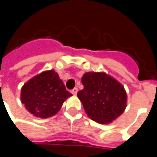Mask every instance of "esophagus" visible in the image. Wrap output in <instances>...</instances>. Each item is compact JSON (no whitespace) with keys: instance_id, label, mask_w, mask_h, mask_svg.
Masks as SVG:
<instances>
[{"instance_id":"obj_1","label":"esophagus","mask_w":157,"mask_h":157,"mask_svg":"<svg viewBox=\"0 0 157 157\" xmlns=\"http://www.w3.org/2000/svg\"><path fill=\"white\" fill-rule=\"evenodd\" d=\"M77 92H78V89L76 88V87H75V88H73L71 90V92L72 94H74V95H75V94L77 93Z\"/></svg>"}]
</instances>
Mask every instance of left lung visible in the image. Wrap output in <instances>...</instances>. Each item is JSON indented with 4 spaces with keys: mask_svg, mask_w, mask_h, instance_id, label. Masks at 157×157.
<instances>
[{
    "mask_svg": "<svg viewBox=\"0 0 157 157\" xmlns=\"http://www.w3.org/2000/svg\"><path fill=\"white\" fill-rule=\"evenodd\" d=\"M82 82L84 88L77 96L92 120L109 124L124 111L127 95L115 79L102 72H87L82 76Z\"/></svg>",
    "mask_w": 157,
    "mask_h": 157,
    "instance_id": "1",
    "label": "left lung"
}]
</instances>
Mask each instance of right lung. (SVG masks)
<instances>
[{
	"label": "right lung",
	"instance_id": "1",
	"mask_svg": "<svg viewBox=\"0 0 157 157\" xmlns=\"http://www.w3.org/2000/svg\"><path fill=\"white\" fill-rule=\"evenodd\" d=\"M72 96L54 71H44L24 84L21 100L36 117L48 118L57 113L65 100Z\"/></svg>",
	"mask_w": 157,
	"mask_h": 157
}]
</instances>
